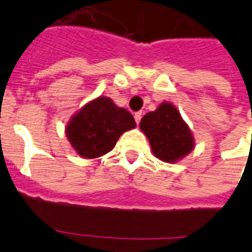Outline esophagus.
Here are the masks:
<instances>
[{
    "instance_id": "obj_1",
    "label": "esophagus",
    "mask_w": 252,
    "mask_h": 252,
    "mask_svg": "<svg viewBox=\"0 0 252 252\" xmlns=\"http://www.w3.org/2000/svg\"><path fill=\"white\" fill-rule=\"evenodd\" d=\"M141 116L142 113L141 112H136L135 115H133V117H135V121H136V124H139L140 120H141Z\"/></svg>"
}]
</instances>
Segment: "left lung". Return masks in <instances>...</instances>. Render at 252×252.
I'll return each mask as SVG.
<instances>
[{
  "instance_id": "obj_1",
  "label": "left lung",
  "mask_w": 252,
  "mask_h": 252,
  "mask_svg": "<svg viewBox=\"0 0 252 252\" xmlns=\"http://www.w3.org/2000/svg\"><path fill=\"white\" fill-rule=\"evenodd\" d=\"M151 151L161 161L174 164L194 150L195 140L188 124L170 102H162L140 121Z\"/></svg>"
}]
</instances>
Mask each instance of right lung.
Instances as JSON below:
<instances>
[{
	"mask_svg": "<svg viewBox=\"0 0 252 252\" xmlns=\"http://www.w3.org/2000/svg\"><path fill=\"white\" fill-rule=\"evenodd\" d=\"M135 127L136 122L127 110L99 95L69 119L65 136L79 157L95 159L110 153L122 133Z\"/></svg>",
	"mask_w": 252,
	"mask_h": 252,
	"instance_id": "right-lung-1",
	"label": "right lung"
}]
</instances>
